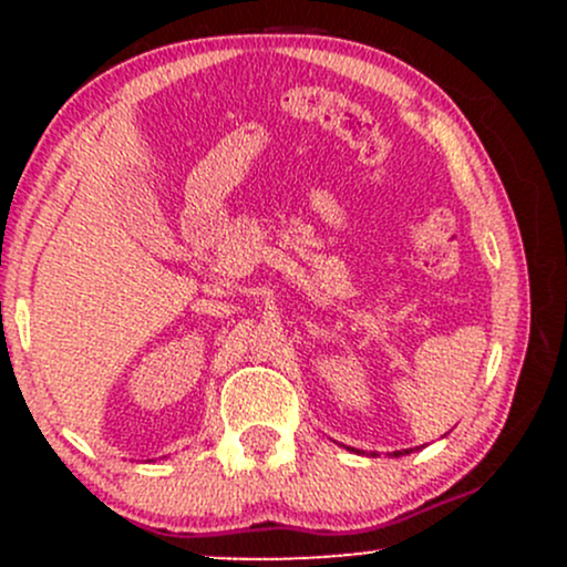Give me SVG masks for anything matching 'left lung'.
<instances>
[{
	"mask_svg": "<svg viewBox=\"0 0 567 567\" xmlns=\"http://www.w3.org/2000/svg\"><path fill=\"white\" fill-rule=\"evenodd\" d=\"M408 453V451H405ZM394 455H402V451H394Z\"/></svg>",
	"mask_w": 567,
	"mask_h": 567,
	"instance_id": "left-lung-1",
	"label": "left lung"
}]
</instances>
